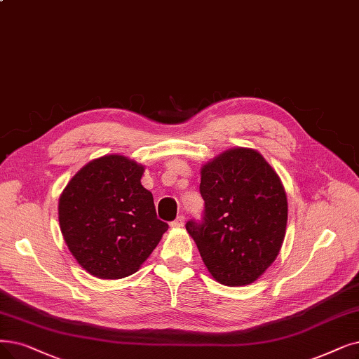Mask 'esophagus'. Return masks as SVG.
<instances>
[{
    "mask_svg": "<svg viewBox=\"0 0 359 359\" xmlns=\"http://www.w3.org/2000/svg\"><path fill=\"white\" fill-rule=\"evenodd\" d=\"M185 224V218L184 217H178L175 221L170 222V226L172 228H182Z\"/></svg>",
    "mask_w": 359,
    "mask_h": 359,
    "instance_id": "esophagus-1",
    "label": "esophagus"
}]
</instances>
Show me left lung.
<instances>
[{
	"label": "left lung",
	"instance_id": "obj_1",
	"mask_svg": "<svg viewBox=\"0 0 359 359\" xmlns=\"http://www.w3.org/2000/svg\"><path fill=\"white\" fill-rule=\"evenodd\" d=\"M202 222L185 224L218 283L248 285L276 261L287 225V196L277 172L253 149L236 147L203 165Z\"/></svg>",
	"mask_w": 359,
	"mask_h": 359
}]
</instances>
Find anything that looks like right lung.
Segmentation results:
<instances>
[{
  "mask_svg": "<svg viewBox=\"0 0 359 359\" xmlns=\"http://www.w3.org/2000/svg\"><path fill=\"white\" fill-rule=\"evenodd\" d=\"M144 166L107 154L81 168L59 198L66 245L88 274L118 280L134 274L159 245L168 224L141 185Z\"/></svg>",
  "mask_w": 359,
  "mask_h": 359,
  "instance_id": "add662e5",
  "label": "right lung"
}]
</instances>
